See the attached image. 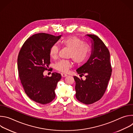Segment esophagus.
<instances>
[{"label":"esophagus","instance_id":"1","mask_svg":"<svg viewBox=\"0 0 133 133\" xmlns=\"http://www.w3.org/2000/svg\"><path fill=\"white\" fill-rule=\"evenodd\" d=\"M61 74H62V77H66V76H67V75L66 74L64 73V72H62Z\"/></svg>","mask_w":133,"mask_h":133}]
</instances>
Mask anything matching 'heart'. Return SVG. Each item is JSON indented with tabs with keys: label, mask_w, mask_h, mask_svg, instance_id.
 Masks as SVG:
<instances>
[{
	"label": "heart",
	"mask_w": 133,
	"mask_h": 133,
	"mask_svg": "<svg viewBox=\"0 0 133 133\" xmlns=\"http://www.w3.org/2000/svg\"><path fill=\"white\" fill-rule=\"evenodd\" d=\"M61 44L63 46L70 49L68 57L76 64L85 62L88 58L89 53V47L76 36H69L63 39ZM59 47L53 45L49 49V55L51 58L55 59L58 56ZM71 66V62L68 60H59L55 64V68L60 71L65 72Z\"/></svg>",
	"instance_id": "heart-1"
}]
</instances>
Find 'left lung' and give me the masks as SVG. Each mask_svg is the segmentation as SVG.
<instances>
[{
    "label": "left lung",
    "instance_id": "obj_1",
    "mask_svg": "<svg viewBox=\"0 0 133 133\" xmlns=\"http://www.w3.org/2000/svg\"><path fill=\"white\" fill-rule=\"evenodd\" d=\"M91 39V54L88 61L76 71L82 76L83 81L74 76L76 82V97L80 102L91 104L99 101L107 88L111 74L109 51L99 38L95 35H87Z\"/></svg>",
    "mask_w": 133,
    "mask_h": 133
}]
</instances>
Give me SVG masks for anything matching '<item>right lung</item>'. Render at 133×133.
I'll return each instance as SVG.
<instances>
[{"instance_id":"add662e5","label":"right lung","mask_w":133,"mask_h":133,"mask_svg":"<svg viewBox=\"0 0 133 133\" xmlns=\"http://www.w3.org/2000/svg\"><path fill=\"white\" fill-rule=\"evenodd\" d=\"M61 35L39 33L27 39L19 52L17 65L18 74L27 95L41 104L50 103L55 99V90L62 76L53 72L51 77L44 75L49 65V49Z\"/></svg>"}]
</instances>
